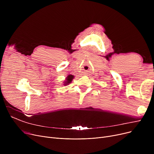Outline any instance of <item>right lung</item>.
Listing matches in <instances>:
<instances>
[{"instance_id":"add662e5","label":"right lung","mask_w":154,"mask_h":154,"mask_svg":"<svg viewBox=\"0 0 154 154\" xmlns=\"http://www.w3.org/2000/svg\"><path fill=\"white\" fill-rule=\"evenodd\" d=\"M73 79H74V75H69L67 76V77L66 78V81L65 82L64 85H68L69 84H70V83L72 82V80Z\"/></svg>"}]
</instances>
